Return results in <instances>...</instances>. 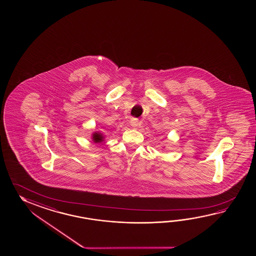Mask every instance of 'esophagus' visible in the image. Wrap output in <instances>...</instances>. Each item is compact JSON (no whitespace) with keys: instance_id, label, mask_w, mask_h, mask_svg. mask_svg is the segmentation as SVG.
<instances>
[{"instance_id":"esophagus-1","label":"esophagus","mask_w":256,"mask_h":256,"mask_svg":"<svg viewBox=\"0 0 256 256\" xmlns=\"http://www.w3.org/2000/svg\"><path fill=\"white\" fill-rule=\"evenodd\" d=\"M130 124L132 127H137L138 124H139V120H137V119H132L130 120Z\"/></svg>"}]
</instances>
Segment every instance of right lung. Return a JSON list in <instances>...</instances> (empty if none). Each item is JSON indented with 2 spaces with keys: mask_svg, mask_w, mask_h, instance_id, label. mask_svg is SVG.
<instances>
[{
  "mask_svg": "<svg viewBox=\"0 0 256 256\" xmlns=\"http://www.w3.org/2000/svg\"><path fill=\"white\" fill-rule=\"evenodd\" d=\"M93 140H94L95 142H100L102 141V136L100 134L95 132V134H93Z\"/></svg>",
  "mask_w": 256,
  "mask_h": 256,
  "instance_id": "add662e5",
  "label": "right lung"
}]
</instances>
